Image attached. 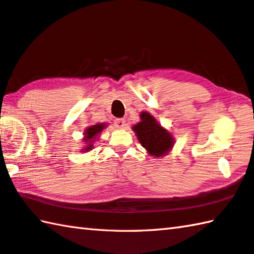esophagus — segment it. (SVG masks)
I'll use <instances>...</instances> for the list:
<instances>
[{"label":"esophagus","mask_w":254,"mask_h":254,"mask_svg":"<svg viewBox=\"0 0 254 254\" xmlns=\"http://www.w3.org/2000/svg\"><path fill=\"white\" fill-rule=\"evenodd\" d=\"M114 126L118 128H123L126 127V120L124 119H117L114 120Z\"/></svg>","instance_id":"obj_1"}]
</instances>
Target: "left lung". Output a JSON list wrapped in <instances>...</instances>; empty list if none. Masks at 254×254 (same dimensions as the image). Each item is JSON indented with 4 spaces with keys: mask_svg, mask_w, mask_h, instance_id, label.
<instances>
[{
    "mask_svg": "<svg viewBox=\"0 0 254 254\" xmlns=\"http://www.w3.org/2000/svg\"><path fill=\"white\" fill-rule=\"evenodd\" d=\"M141 121L132 127L137 140L147 153L155 158H162L173 149L175 140L167 128L156 121L149 112L140 113Z\"/></svg>",
    "mask_w": 254,
    "mask_h": 254,
    "instance_id": "obj_1",
    "label": "left lung"
}]
</instances>
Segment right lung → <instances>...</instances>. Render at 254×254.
<instances>
[{
    "mask_svg": "<svg viewBox=\"0 0 254 254\" xmlns=\"http://www.w3.org/2000/svg\"><path fill=\"white\" fill-rule=\"evenodd\" d=\"M108 123H96L93 124V126H90L89 127H86L84 130V133H83V149H81V152H89L94 147V142L99 140L100 137V133L102 132L105 127H107Z\"/></svg>",
    "mask_w": 254,
    "mask_h": 254,
    "instance_id": "right-lung-1",
    "label": "right lung"
}]
</instances>
